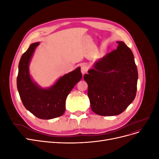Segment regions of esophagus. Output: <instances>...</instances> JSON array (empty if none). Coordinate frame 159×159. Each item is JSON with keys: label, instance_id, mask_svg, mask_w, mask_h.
Instances as JSON below:
<instances>
[{"label": "esophagus", "instance_id": "esophagus-1", "mask_svg": "<svg viewBox=\"0 0 159 159\" xmlns=\"http://www.w3.org/2000/svg\"><path fill=\"white\" fill-rule=\"evenodd\" d=\"M88 70V66L87 65L84 64L81 66V73H82V74H85Z\"/></svg>", "mask_w": 159, "mask_h": 159}]
</instances>
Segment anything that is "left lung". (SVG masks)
I'll list each match as a JSON object with an SVG mask.
<instances>
[{"label": "left lung", "instance_id": "obj_1", "mask_svg": "<svg viewBox=\"0 0 159 159\" xmlns=\"http://www.w3.org/2000/svg\"><path fill=\"white\" fill-rule=\"evenodd\" d=\"M95 62L84 78L93 111L102 116L123 112L136 96L137 68L131 50L122 41Z\"/></svg>", "mask_w": 159, "mask_h": 159}]
</instances>
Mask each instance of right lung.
<instances>
[{
	"instance_id": "add662e5",
	"label": "right lung",
	"mask_w": 159,
	"mask_h": 159,
	"mask_svg": "<svg viewBox=\"0 0 159 159\" xmlns=\"http://www.w3.org/2000/svg\"><path fill=\"white\" fill-rule=\"evenodd\" d=\"M39 42L32 44L22 54L18 64L17 89L25 108L36 117L51 119L63 115L66 99L75 84L82 78L80 68L65 74L52 87L44 89L32 81L29 74V64Z\"/></svg>"
}]
</instances>
